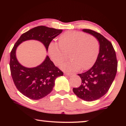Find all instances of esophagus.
Returning <instances> with one entry per match:
<instances>
[{"label":"esophagus","instance_id":"esophagus-1","mask_svg":"<svg viewBox=\"0 0 126 126\" xmlns=\"http://www.w3.org/2000/svg\"><path fill=\"white\" fill-rule=\"evenodd\" d=\"M65 75H67V76H73L74 75V74L73 73H66L64 74Z\"/></svg>","mask_w":126,"mask_h":126}]
</instances>
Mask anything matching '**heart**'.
Segmentation results:
<instances>
[{
	"label": "heart",
	"mask_w": 126,
	"mask_h": 126,
	"mask_svg": "<svg viewBox=\"0 0 126 126\" xmlns=\"http://www.w3.org/2000/svg\"><path fill=\"white\" fill-rule=\"evenodd\" d=\"M100 44L92 35L79 31H68L60 37L59 45L51 43L48 53L53 63L59 65L70 52V61L62 63L60 68L66 71H76L81 68L87 70L94 64L98 55Z\"/></svg>",
	"instance_id": "1"
}]
</instances>
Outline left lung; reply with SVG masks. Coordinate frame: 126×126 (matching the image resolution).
<instances>
[{
  "label": "left lung",
  "mask_w": 126,
  "mask_h": 126,
  "mask_svg": "<svg viewBox=\"0 0 126 126\" xmlns=\"http://www.w3.org/2000/svg\"><path fill=\"white\" fill-rule=\"evenodd\" d=\"M82 31L96 37L100 44L95 64L89 70L78 74L82 79L81 85L73 88L77 97L89 102L98 100L107 93L116 76L117 61L113 45L105 37L90 29Z\"/></svg>",
  "instance_id": "1"
}]
</instances>
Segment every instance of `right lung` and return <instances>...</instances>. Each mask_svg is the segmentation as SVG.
<instances>
[{
	"label": "right lung",
	"mask_w": 126,
	"mask_h": 126,
	"mask_svg": "<svg viewBox=\"0 0 126 126\" xmlns=\"http://www.w3.org/2000/svg\"><path fill=\"white\" fill-rule=\"evenodd\" d=\"M62 30L39 26L22 34L16 43L10 53V67L16 88L23 95L32 100H39L50 94L55 85V79L63 73L55 65L47 55L41 64L27 68L20 64L16 57L18 45L28 40H36L48 47L53 38L62 32Z\"/></svg>",
	"instance_id": "add662e5"
}]
</instances>
